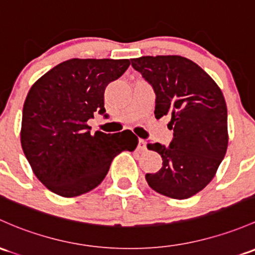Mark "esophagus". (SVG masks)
<instances>
[{"mask_svg":"<svg viewBox=\"0 0 255 255\" xmlns=\"http://www.w3.org/2000/svg\"><path fill=\"white\" fill-rule=\"evenodd\" d=\"M138 149L139 150H145L146 149V143H145V140H144V139H139Z\"/></svg>","mask_w":255,"mask_h":255,"instance_id":"1","label":"esophagus"}]
</instances>
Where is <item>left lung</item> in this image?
Masks as SVG:
<instances>
[{"label":"left lung","instance_id":"obj_1","mask_svg":"<svg viewBox=\"0 0 255 255\" xmlns=\"http://www.w3.org/2000/svg\"><path fill=\"white\" fill-rule=\"evenodd\" d=\"M132 66L154 89L155 117L170 115L167 127L173 129L170 146L146 145L162 157V167L146 173V182L160 194L188 199L210 183L226 154L227 107L221 89L182 56H143L133 58Z\"/></svg>","mask_w":255,"mask_h":255}]
</instances>
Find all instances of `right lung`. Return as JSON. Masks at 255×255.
Returning <instances> with one entry per match:
<instances>
[{
    "mask_svg": "<svg viewBox=\"0 0 255 255\" xmlns=\"http://www.w3.org/2000/svg\"><path fill=\"white\" fill-rule=\"evenodd\" d=\"M129 60L72 58L57 64L33 84L21 117L20 143L40 182L64 198L85 194L103 182L120 152L133 151L130 130L90 133L88 121L106 112L104 94Z\"/></svg>",
    "mask_w": 255,
    "mask_h": 255,
    "instance_id": "obj_1",
    "label": "right lung"
}]
</instances>
